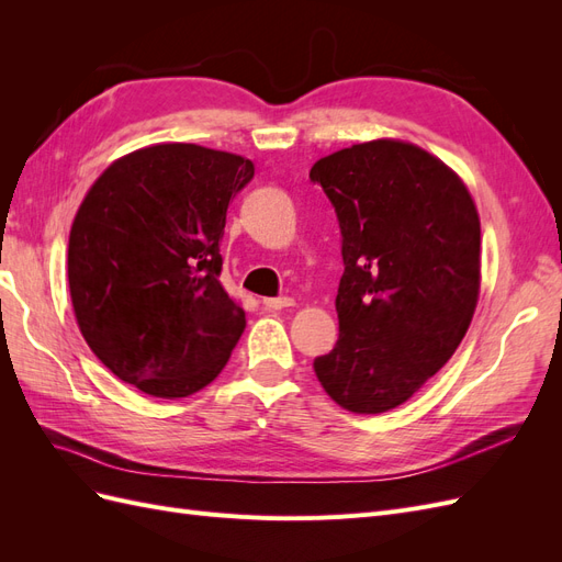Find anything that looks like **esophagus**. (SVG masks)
<instances>
[{
    "instance_id": "esophagus-1",
    "label": "esophagus",
    "mask_w": 562,
    "mask_h": 562,
    "mask_svg": "<svg viewBox=\"0 0 562 562\" xmlns=\"http://www.w3.org/2000/svg\"><path fill=\"white\" fill-rule=\"evenodd\" d=\"M262 304H265V310H269V312H279V310H285V307H293V300L291 297H265Z\"/></svg>"
}]
</instances>
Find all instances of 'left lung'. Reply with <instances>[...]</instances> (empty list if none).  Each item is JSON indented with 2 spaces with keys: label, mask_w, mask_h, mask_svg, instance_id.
<instances>
[{
  "label": "left lung",
  "mask_w": 562,
  "mask_h": 562,
  "mask_svg": "<svg viewBox=\"0 0 562 562\" xmlns=\"http://www.w3.org/2000/svg\"><path fill=\"white\" fill-rule=\"evenodd\" d=\"M345 274L339 337L314 359L328 396L375 415L405 403L448 363L481 291V220L464 182L417 145L372 140L318 159Z\"/></svg>",
  "instance_id": "obj_1"
}]
</instances>
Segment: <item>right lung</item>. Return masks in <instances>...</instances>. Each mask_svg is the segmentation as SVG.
Returning a JSON list of instances; mask_svg holds the SVG:
<instances>
[{
    "instance_id": "1",
    "label": "right lung",
    "mask_w": 562,
    "mask_h": 562,
    "mask_svg": "<svg viewBox=\"0 0 562 562\" xmlns=\"http://www.w3.org/2000/svg\"><path fill=\"white\" fill-rule=\"evenodd\" d=\"M252 161L190 143L114 161L81 201L67 246L79 330L114 375L157 398L211 384L246 328L220 283L229 201Z\"/></svg>"
}]
</instances>
